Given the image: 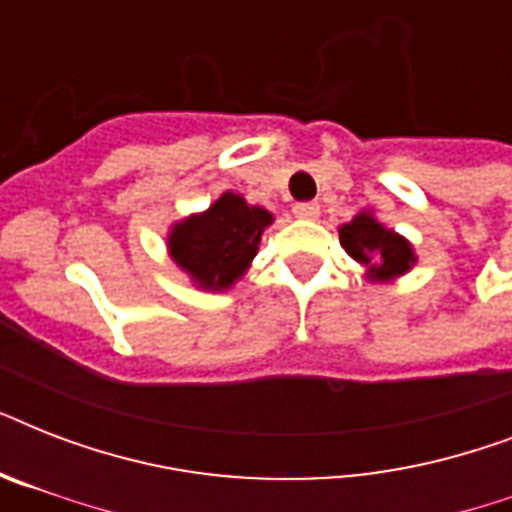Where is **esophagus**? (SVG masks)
Returning <instances> with one entry per match:
<instances>
[{
	"mask_svg": "<svg viewBox=\"0 0 512 512\" xmlns=\"http://www.w3.org/2000/svg\"><path fill=\"white\" fill-rule=\"evenodd\" d=\"M295 215L300 220H316L319 217V204L316 201H300V204H295Z\"/></svg>",
	"mask_w": 512,
	"mask_h": 512,
	"instance_id": "1",
	"label": "esophagus"
}]
</instances>
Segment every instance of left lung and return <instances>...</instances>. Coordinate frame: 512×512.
Returning <instances> with one entry per match:
<instances>
[{
  "label": "left lung",
  "mask_w": 512,
  "mask_h": 512,
  "mask_svg": "<svg viewBox=\"0 0 512 512\" xmlns=\"http://www.w3.org/2000/svg\"><path fill=\"white\" fill-rule=\"evenodd\" d=\"M340 241L356 263L366 265L374 281L393 279L414 263L412 247L398 233L382 228L372 215H356L340 228Z\"/></svg>",
  "instance_id": "obj_1"
}]
</instances>
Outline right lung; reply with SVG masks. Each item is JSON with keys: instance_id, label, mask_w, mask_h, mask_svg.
I'll return each instance as SVG.
<instances>
[{"instance_id": "add662e5", "label": "right lung", "mask_w": 512, "mask_h": 512, "mask_svg": "<svg viewBox=\"0 0 512 512\" xmlns=\"http://www.w3.org/2000/svg\"><path fill=\"white\" fill-rule=\"evenodd\" d=\"M271 220L263 207H249L236 193H223L204 215L172 228L170 252L201 287L225 289L247 271Z\"/></svg>"}]
</instances>
